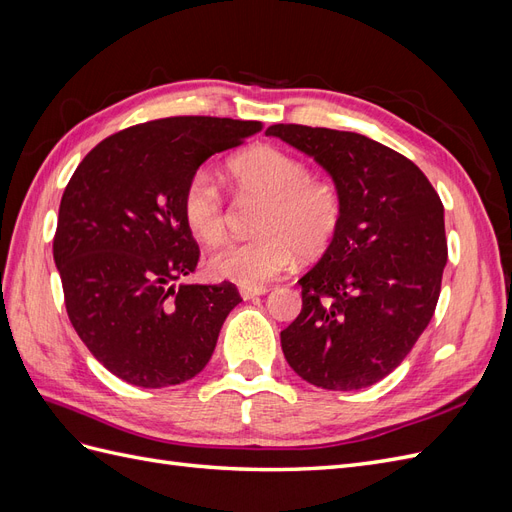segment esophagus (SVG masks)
Listing matches in <instances>:
<instances>
[{
	"label": "esophagus",
	"instance_id": "esophagus-1",
	"mask_svg": "<svg viewBox=\"0 0 512 512\" xmlns=\"http://www.w3.org/2000/svg\"><path fill=\"white\" fill-rule=\"evenodd\" d=\"M239 292H241V297H243L245 301H250V299H256V297H262V294H267V288H265V286L245 288V286H243Z\"/></svg>",
	"mask_w": 512,
	"mask_h": 512
}]
</instances>
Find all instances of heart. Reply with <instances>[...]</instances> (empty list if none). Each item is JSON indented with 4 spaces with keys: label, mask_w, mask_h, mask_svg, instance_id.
Listing matches in <instances>:
<instances>
[{
    "label": "heart",
    "mask_w": 512,
    "mask_h": 512,
    "mask_svg": "<svg viewBox=\"0 0 512 512\" xmlns=\"http://www.w3.org/2000/svg\"><path fill=\"white\" fill-rule=\"evenodd\" d=\"M226 170L239 198L262 200L254 222L258 237L211 254V275L256 288L290 269L297 256L312 260L333 245L344 220V198L335 181L312 175L305 160L273 145L237 153ZM181 211L198 241L220 245L228 237V203L205 170L185 183Z\"/></svg>",
    "instance_id": "heart-1"
}]
</instances>
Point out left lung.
Returning a JSON list of instances; mask_svg holds the SVG:
<instances>
[{"mask_svg": "<svg viewBox=\"0 0 512 512\" xmlns=\"http://www.w3.org/2000/svg\"><path fill=\"white\" fill-rule=\"evenodd\" d=\"M269 136L312 156L337 183L344 220L301 284L282 331L288 365L327 391H359L406 359L436 312L448 258L444 207L412 160L356 132L275 123Z\"/></svg>", "mask_w": 512, "mask_h": 512, "instance_id": "left-lung-1", "label": "left lung"}]
</instances>
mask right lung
I'll use <instances>...</instances> for the list:
<instances>
[{
  "label": "right lung",
  "mask_w": 512,
  "mask_h": 512,
  "mask_svg": "<svg viewBox=\"0 0 512 512\" xmlns=\"http://www.w3.org/2000/svg\"><path fill=\"white\" fill-rule=\"evenodd\" d=\"M260 121L166 117L115 132L76 166L61 196L53 258L74 331L96 359L143 389L205 369L235 284H179L200 250L181 196L198 166Z\"/></svg>",
  "instance_id": "right-lung-1"
}]
</instances>
